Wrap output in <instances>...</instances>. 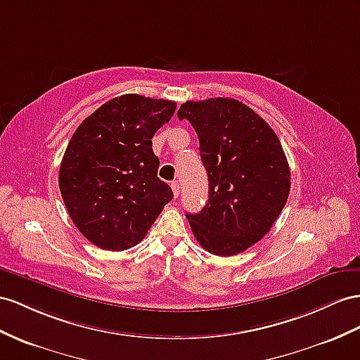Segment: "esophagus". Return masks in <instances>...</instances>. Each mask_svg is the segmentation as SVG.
Masks as SVG:
<instances>
[{
    "mask_svg": "<svg viewBox=\"0 0 360 360\" xmlns=\"http://www.w3.org/2000/svg\"><path fill=\"white\" fill-rule=\"evenodd\" d=\"M170 187H172V190H173L174 198H178V195H179V182H178V181H172V182H170Z\"/></svg>",
    "mask_w": 360,
    "mask_h": 360,
    "instance_id": "obj_1",
    "label": "esophagus"
}]
</instances>
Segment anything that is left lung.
Instances as JSON below:
<instances>
[{
  "label": "left lung",
  "instance_id": "1",
  "mask_svg": "<svg viewBox=\"0 0 360 360\" xmlns=\"http://www.w3.org/2000/svg\"><path fill=\"white\" fill-rule=\"evenodd\" d=\"M208 174V202L187 219L199 245L229 257L246 251L278 219L290 191V169L278 136L264 120L234 98L186 101Z\"/></svg>",
  "mask_w": 360,
  "mask_h": 360
}]
</instances>
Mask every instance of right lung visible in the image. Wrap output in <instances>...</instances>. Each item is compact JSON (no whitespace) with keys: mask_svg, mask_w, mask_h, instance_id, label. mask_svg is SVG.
I'll return each mask as SVG.
<instances>
[{"mask_svg":"<svg viewBox=\"0 0 360 360\" xmlns=\"http://www.w3.org/2000/svg\"><path fill=\"white\" fill-rule=\"evenodd\" d=\"M176 103L124 94L80 123L63 153L59 188L79 231L100 250L140 243L173 198L158 178L152 138Z\"/></svg>","mask_w":360,"mask_h":360,"instance_id":"add662e5","label":"right lung"}]
</instances>
